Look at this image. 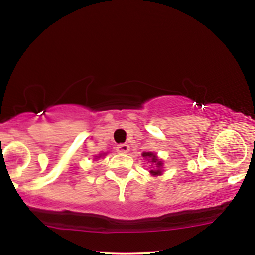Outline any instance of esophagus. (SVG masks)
I'll return each instance as SVG.
<instances>
[{
	"label": "esophagus",
	"instance_id": "esophagus-1",
	"mask_svg": "<svg viewBox=\"0 0 255 255\" xmlns=\"http://www.w3.org/2000/svg\"><path fill=\"white\" fill-rule=\"evenodd\" d=\"M116 151L120 152V153H127V152H129V145L127 144L119 145L118 147H116Z\"/></svg>",
	"mask_w": 255,
	"mask_h": 255
}]
</instances>
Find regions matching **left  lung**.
I'll list each match as a JSON object with an SVG mask.
<instances>
[{"instance_id":"1","label":"left lung","mask_w":255,"mask_h":255,"mask_svg":"<svg viewBox=\"0 0 255 255\" xmlns=\"http://www.w3.org/2000/svg\"><path fill=\"white\" fill-rule=\"evenodd\" d=\"M142 157L147 158L148 162H151L152 164L154 163V164H156L158 168H160V166H162V164H163L160 160L157 159L156 154H153L152 152H144V153H142ZM151 174L152 175H160V174H162V171H160V169H157V170H151Z\"/></svg>"}]
</instances>
